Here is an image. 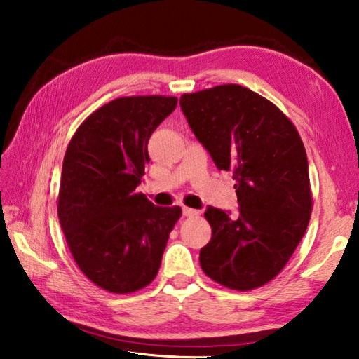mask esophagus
<instances>
[{
    "label": "esophagus",
    "mask_w": 359,
    "mask_h": 359,
    "mask_svg": "<svg viewBox=\"0 0 359 359\" xmlns=\"http://www.w3.org/2000/svg\"><path fill=\"white\" fill-rule=\"evenodd\" d=\"M182 212H184L185 217H198V215H201V210L190 209V208H184V209H182Z\"/></svg>",
    "instance_id": "34e87169"
}]
</instances>
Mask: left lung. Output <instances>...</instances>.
I'll return each instance as SVG.
<instances>
[{"mask_svg": "<svg viewBox=\"0 0 359 359\" xmlns=\"http://www.w3.org/2000/svg\"><path fill=\"white\" fill-rule=\"evenodd\" d=\"M182 112L220 171L236 180L239 215L209 205L212 238L199 252L204 274L248 291L271 282L296 250L312 212L299 133L280 109L236 83L180 96Z\"/></svg>", "mask_w": 359, "mask_h": 359, "instance_id": "obj_1", "label": "left lung"}]
</instances>
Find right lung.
I'll return each instance as SVG.
<instances>
[{
	"label": "right lung",
	"instance_id": "add662e5",
	"mask_svg": "<svg viewBox=\"0 0 359 359\" xmlns=\"http://www.w3.org/2000/svg\"><path fill=\"white\" fill-rule=\"evenodd\" d=\"M177 106L174 96H126L79 126L66 149L58 220L85 277L126 294L154 280L179 205L156 208L136 193L150 161L151 133Z\"/></svg>",
	"mask_w": 359,
	"mask_h": 359
}]
</instances>
